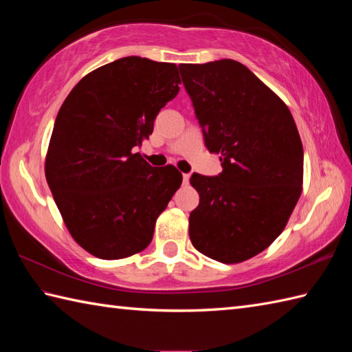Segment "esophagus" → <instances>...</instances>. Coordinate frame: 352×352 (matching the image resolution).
Listing matches in <instances>:
<instances>
[{
  "mask_svg": "<svg viewBox=\"0 0 352 352\" xmlns=\"http://www.w3.org/2000/svg\"><path fill=\"white\" fill-rule=\"evenodd\" d=\"M189 178H190V174H183V183L188 184L189 183Z\"/></svg>",
  "mask_w": 352,
  "mask_h": 352,
  "instance_id": "obj_1",
  "label": "esophagus"
}]
</instances>
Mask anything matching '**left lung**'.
I'll use <instances>...</instances> for the list:
<instances>
[{"label":"left lung","instance_id":"left-lung-1","mask_svg":"<svg viewBox=\"0 0 352 352\" xmlns=\"http://www.w3.org/2000/svg\"><path fill=\"white\" fill-rule=\"evenodd\" d=\"M178 69L206 146L222 162L218 177H190L199 193L190 242L221 263H241L281 234L301 197L300 133L286 104L245 65L222 58Z\"/></svg>","mask_w":352,"mask_h":352}]
</instances>
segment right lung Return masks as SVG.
Returning a JSON list of instances; mask_svg holds the SVG:
<instances>
[{
    "instance_id": "1",
    "label": "right lung",
    "mask_w": 352,
    "mask_h": 352,
    "mask_svg": "<svg viewBox=\"0 0 352 352\" xmlns=\"http://www.w3.org/2000/svg\"><path fill=\"white\" fill-rule=\"evenodd\" d=\"M180 83L175 63L122 57L81 78L58 110L45 177L72 239L92 256L144 251L182 186L175 166L153 168L133 153Z\"/></svg>"
}]
</instances>
